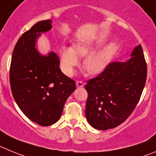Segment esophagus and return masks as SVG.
<instances>
[{"mask_svg": "<svg viewBox=\"0 0 156 156\" xmlns=\"http://www.w3.org/2000/svg\"><path fill=\"white\" fill-rule=\"evenodd\" d=\"M84 85H85V84H84V83H83L82 81H76V86H77V88H83V87H84Z\"/></svg>", "mask_w": 156, "mask_h": 156, "instance_id": "34e87169", "label": "esophagus"}]
</instances>
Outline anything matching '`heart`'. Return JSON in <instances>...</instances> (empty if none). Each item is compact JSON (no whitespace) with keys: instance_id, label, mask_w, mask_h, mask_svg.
I'll return each instance as SVG.
<instances>
[{"instance_id":"b5f03b06","label":"heart","mask_w":156,"mask_h":156,"mask_svg":"<svg viewBox=\"0 0 156 156\" xmlns=\"http://www.w3.org/2000/svg\"><path fill=\"white\" fill-rule=\"evenodd\" d=\"M98 45L95 41H83L76 43L74 48L71 47H62L61 49V62L65 73L72 75L75 68L79 65V57H86L83 68L91 75H97L105 70L116 51L115 43H110L98 51L93 52Z\"/></svg>"}]
</instances>
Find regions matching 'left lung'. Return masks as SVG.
<instances>
[{"label": "left lung", "instance_id": "obj_1", "mask_svg": "<svg viewBox=\"0 0 156 156\" xmlns=\"http://www.w3.org/2000/svg\"><path fill=\"white\" fill-rule=\"evenodd\" d=\"M147 76L141 44L125 62H112L85 85L88 92L85 115L98 130L117 127L132 114L140 99Z\"/></svg>", "mask_w": 156, "mask_h": 156}]
</instances>
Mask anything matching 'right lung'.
Here are the masks:
<instances>
[{"label": "right lung", "mask_w": 156, "mask_h": 156, "mask_svg": "<svg viewBox=\"0 0 156 156\" xmlns=\"http://www.w3.org/2000/svg\"><path fill=\"white\" fill-rule=\"evenodd\" d=\"M51 20L37 22L18 39L12 54L10 84L13 97L22 112L41 126L60 119L65 101L76 88L75 81L64 75L56 53L41 55L37 41L51 29Z\"/></svg>", "instance_id": "1"}]
</instances>
